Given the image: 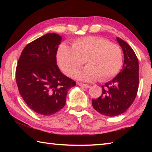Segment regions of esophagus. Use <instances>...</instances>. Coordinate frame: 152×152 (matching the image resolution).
Segmentation results:
<instances>
[{
	"instance_id": "obj_1",
	"label": "esophagus",
	"mask_w": 152,
	"mask_h": 152,
	"mask_svg": "<svg viewBox=\"0 0 152 152\" xmlns=\"http://www.w3.org/2000/svg\"><path fill=\"white\" fill-rule=\"evenodd\" d=\"M78 84L80 86L84 87V88H90V85H88V84H82V83H78Z\"/></svg>"
}]
</instances>
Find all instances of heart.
<instances>
[{"label": "heart", "instance_id": "heart-1", "mask_svg": "<svg viewBox=\"0 0 152 152\" xmlns=\"http://www.w3.org/2000/svg\"><path fill=\"white\" fill-rule=\"evenodd\" d=\"M58 66L68 76H73L85 62L83 70L76 78L82 81H105L116 76L123 65V53L119 45L99 37L80 38L72 49L65 44L57 51Z\"/></svg>", "mask_w": 152, "mask_h": 152}]
</instances>
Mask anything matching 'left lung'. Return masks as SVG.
I'll return each instance as SVG.
<instances>
[{"mask_svg":"<svg viewBox=\"0 0 152 152\" xmlns=\"http://www.w3.org/2000/svg\"><path fill=\"white\" fill-rule=\"evenodd\" d=\"M124 54L123 68L118 75L102 86V94L92 99V107L101 114L115 117L123 114L134 101L139 86V62L134 51L117 37Z\"/></svg>","mask_w":152,"mask_h":152,"instance_id":"8db88e82","label":"left lung"}]
</instances>
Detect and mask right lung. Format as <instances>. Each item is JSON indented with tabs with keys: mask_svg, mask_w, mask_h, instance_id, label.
Masks as SVG:
<instances>
[{
	"mask_svg": "<svg viewBox=\"0 0 152 152\" xmlns=\"http://www.w3.org/2000/svg\"><path fill=\"white\" fill-rule=\"evenodd\" d=\"M61 37L48 33L27 44L16 68V82L27 106L39 115L50 116L65 106L69 89L76 82L61 72L56 54Z\"/></svg>",
	"mask_w": 152,
	"mask_h": 152,
	"instance_id": "1",
	"label": "right lung"
}]
</instances>
